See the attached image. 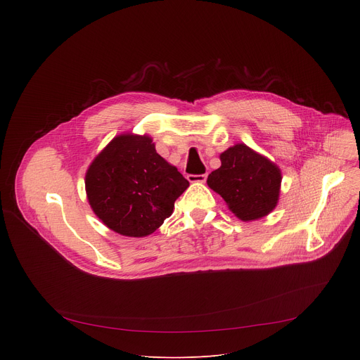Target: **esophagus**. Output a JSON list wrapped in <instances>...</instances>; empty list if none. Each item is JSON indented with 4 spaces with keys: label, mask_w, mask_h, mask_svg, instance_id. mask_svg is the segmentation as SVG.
Masks as SVG:
<instances>
[{
    "label": "esophagus",
    "mask_w": 360,
    "mask_h": 360,
    "mask_svg": "<svg viewBox=\"0 0 360 360\" xmlns=\"http://www.w3.org/2000/svg\"><path fill=\"white\" fill-rule=\"evenodd\" d=\"M188 181L192 184H203L207 181V174H202V175H188Z\"/></svg>",
    "instance_id": "esophagus-1"
}]
</instances>
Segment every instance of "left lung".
<instances>
[{
    "label": "left lung",
    "mask_w": 360,
    "mask_h": 360,
    "mask_svg": "<svg viewBox=\"0 0 360 360\" xmlns=\"http://www.w3.org/2000/svg\"><path fill=\"white\" fill-rule=\"evenodd\" d=\"M219 158L221 167L210 174L207 182L228 208L245 222L271 214L279 199L281 169L245 143L228 148Z\"/></svg>",
    "instance_id": "obj_1"
}]
</instances>
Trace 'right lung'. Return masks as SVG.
<instances>
[{
    "instance_id": "obj_1",
    "label": "right lung",
    "mask_w": 360,
    "mask_h": 360,
    "mask_svg": "<svg viewBox=\"0 0 360 360\" xmlns=\"http://www.w3.org/2000/svg\"><path fill=\"white\" fill-rule=\"evenodd\" d=\"M189 186L148 135L115 136L89 165L85 191L95 215L114 232L142 238L171 217Z\"/></svg>"
}]
</instances>
